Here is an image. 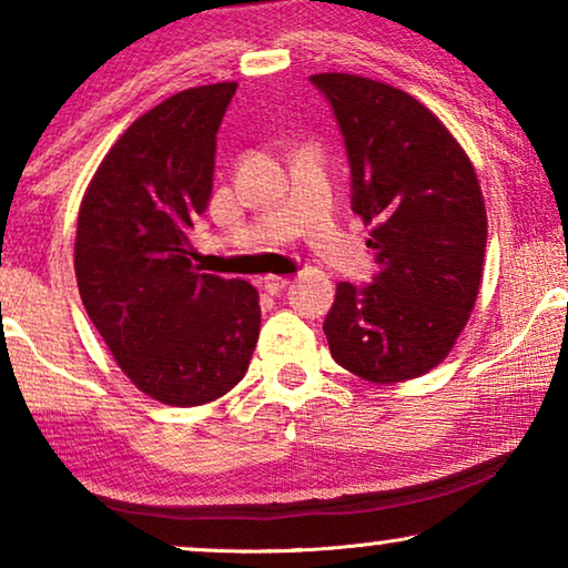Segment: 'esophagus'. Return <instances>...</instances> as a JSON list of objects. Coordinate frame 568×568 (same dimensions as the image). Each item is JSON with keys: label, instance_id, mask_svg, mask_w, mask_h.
<instances>
[{"label": "esophagus", "instance_id": "34e87169", "mask_svg": "<svg viewBox=\"0 0 568 568\" xmlns=\"http://www.w3.org/2000/svg\"><path fill=\"white\" fill-rule=\"evenodd\" d=\"M261 286H263V290H266L268 294H282V292L286 290V286H290V278H286V276H266V278H263V282H261Z\"/></svg>", "mask_w": 568, "mask_h": 568}]
</instances>
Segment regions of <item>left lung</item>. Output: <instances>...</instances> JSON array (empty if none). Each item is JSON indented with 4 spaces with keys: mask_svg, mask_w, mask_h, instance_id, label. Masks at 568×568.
I'll use <instances>...</instances> for the list:
<instances>
[{
    "mask_svg": "<svg viewBox=\"0 0 568 568\" xmlns=\"http://www.w3.org/2000/svg\"><path fill=\"white\" fill-rule=\"evenodd\" d=\"M344 134L352 209L372 224L379 271L341 282L323 331L341 367L387 385L445 359L476 305L486 206L468 154L408 92L356 74H313Z\"/></svg>",
    "mask_w": 568,
    "mask_h": 568,
    "instance_id": "1",
    "label": "left lung"
}]
</instances>
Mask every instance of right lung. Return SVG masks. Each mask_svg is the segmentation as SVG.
Here are the masks:
<instances>
[{"mask_svg":"<svg viewBox=\"0 0 568 568\" xmlns=\"http://www.w3.org/2000/svg\"><path fill=\"white\" fill-rule=\"evenodd\" d=\"M237 82L175 92L100 162L77 216L82 305L126 377L168 406L222 398L251 364L258 292L201 274L191 227L206 212L216 131Z\"/></svg>","mask_w":568,"mask_h":568,"instance_id":"obj_1","label":"right lung"}]
</instances>
